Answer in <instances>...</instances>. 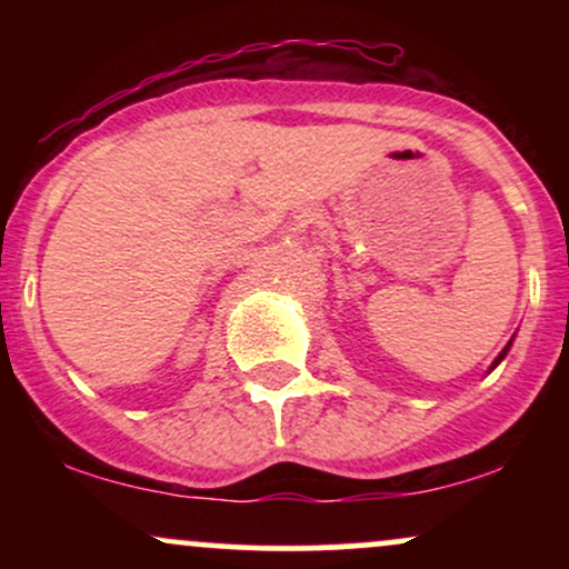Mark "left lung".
Segmentation results:
<instances>
[{
    "instance_id": "1",
    "label": "left lung",
    "mask_w": 569,
    "mask_h": 569,
    "mask_svg": "<svg viewBox=\"0 0 569 569\" xmlns=\"http://www.w3.org/2000/svg\"><path fill=\"white\" fill-rule=\"evenodd\" d=\"M511 342H513V339H511ZM511 342H508V345H506V348H502V350L498 352V358H495V361H492V367H489V371H492L495 367H498V363L502 361V358H506V356H508V350H511Z\"/></svg>"
}]
</instances>
